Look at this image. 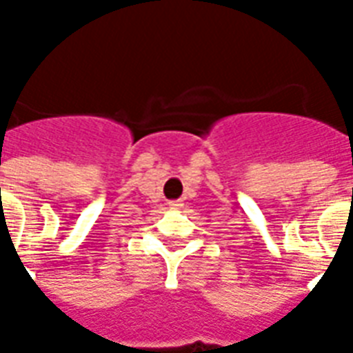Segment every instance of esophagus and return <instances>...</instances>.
Instances as JSON below:
<instances>
[{
    "label": "esophagus",
    "mask_w": 353,
    "mask_h": 353,
    "mask_svg": "<svg viewBox=\"0 0 353 353\" xmlns=\"http://www.w3.org/2000/svg\"><path fill=\"white\" fill-rule=\"evenodd\" d=\"M168 207H170V209H181L183 203L181 201H170V203H168Z\"/></svg>",
    "instance_id": "1"
}]
</instances>
